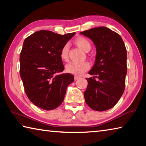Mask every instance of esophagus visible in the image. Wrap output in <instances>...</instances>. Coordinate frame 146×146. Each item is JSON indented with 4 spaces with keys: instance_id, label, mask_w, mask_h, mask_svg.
Wrapping results in <instances>:
<instances>
[{
    "instance_id": "esophagus-1",
    "label": "esophagus",
    "mask_w": 146,
    "mask_h": 146,
    "mask_svg": "<svg viewBox=\"0 0 146 146\" xmlns=\"http://www.w3.org/2000/svg\"><path fill=\"white\" fill-rule=\"evenodd\" d=\"M79 78H80V77H79V76H75V77H74V78H75V80H77Z\"/></svg>"
}]
</instances>
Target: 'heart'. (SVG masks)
<instances>
[{"mask_svg":"<svg viewBox=\"0 0 146 146\" xmlns=\"http://www.w3.org/2000/svg\"><path fill=\"white\" fill-rule=\"evenodd\" d=\"M75 43L78 48L82 49L85 52H88L91 48V44L90 40L86 38L80 36L75 40ZM68 52L69 46L68 44H65L62 48L60 56L62 60L64 61H67L68 59ZM90 68V64L87 62H71L68 64L66 66V70L68 73L73 74L75 75H80L85 71H88Z\"/></svg>","mask_w":146,"mask_h":146,"instance_id":"obj_1","label":"heart"}]
</instances>
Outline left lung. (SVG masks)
Segmentation results:
<instances>
[{
	"mask_svg": "<svg viewBox=\"0 0 146 146\" xmlns=\"http://www.w3.org/2000/svg\"><path fill=\"white\" fill-rule=\"evenodd\" d=\"M97 49L95 63L89 72L86 102L93 110L103 111L116 105L125 90L127 50L121 36L106 27L84 31ZM98 80L96 81L95 78Z\"/></svg>",
	"mask_w": 146,
	"mask_h": 146,
	"instance_id": "obj_1",
	"label": "left lung"
}]
</instances>
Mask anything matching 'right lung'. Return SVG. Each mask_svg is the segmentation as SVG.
Wrapping results in <instances>:
<instances>
[{"instance_id": "right-lung-1", "label": "right lung", "mask_w": 146, "mask_h": 146, "mask_svg": "<svg viewBox=\"0 0 146 146\" xmlns=\"http://www.w3.org/2000/svg\"><path fill=\"white\" fill-rule=\"evenodd\" d=\"M75 34L40 30L24 40L20 54V75L29 100L44 110L58 107L68 86L74 81L71 74H55L64 70L60 50Z\"/></svg>"}]
</instances>
